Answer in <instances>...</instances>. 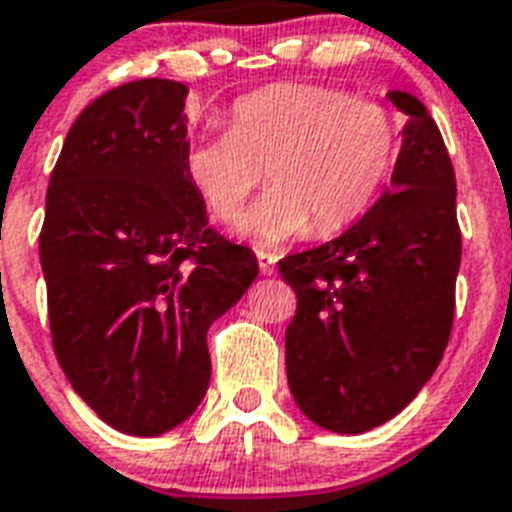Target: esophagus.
Returning a JSON list of instances; mask_svg holds the SVG:
<instances>
[{"mask_svg":"<svg viewBox=\"0 0 512 512\" xmlns=\"http://www.w3.org/2000/svg\"><path fill=\"white\" fill-rule=\"evenodd\" d=\"M256 261H259V272L266 274V277L277 272V266H274V259L269 256V253H259V256H256Z\"/></svg>","mask_w":512,"mask_h":512,"instance_id":"esophagus-1","label":"esophagus"}]
</instances>
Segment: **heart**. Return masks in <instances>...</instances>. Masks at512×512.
I'll return each instance as SVG.
<instances>
[{"label": "heart", "instance_id": "heart-1", "mask_svg": "<svg viewBox=\"0 0 512 512\" xmlns=\"http://www.w3.org/2000/svg\"><path fill=\"white\" fill-rule=\"evenodd\" d=\"M400 130L387 107L335 86L274 83L240 96L227 130L185 149V175L219 222H235L261 170L272 188L240 232L272 248L356 222L374 204L398 159Z\"/></svg>", "mask_w": 512, "mask_h": 512}]
</instances>
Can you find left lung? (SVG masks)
Masks as SVG:
<instances>
[{
	"label": "left lung",
	"mask_w": 512,
	"mask_h": 512,
	"mask_svg": "<svg viewBox=\"0 0 512 512\" xmlns=\"http://www.w3.org/2000/svg\"><path fill=\"white\" fill-rule=\"evenodd\" d=\"M387 99L408 114L392 190L340 238L280 261L298 295L285 332L287 384L298 408L337 434L398 416L429 382L453 329V162L416 96Z\"/></svg>",
	"instance_id": "obj_1"
}]
</instances>
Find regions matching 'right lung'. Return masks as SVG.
Returning a JSON list of instances; mask_svg holds the SVG:
<instances>
[{
    "label": "right lung",
    "instance_id": "obj_1",
    "mask_svg": "<svg viewBox=\"0 0 512 512\" xmlns=\"http://www.w3.org/2000/svg\"><path fill=\"white\" fill-rule=\"evenodd\" d=\"M188 86L143 78L67 133L38 238L49 327L73 390L117 432L183 424L211 379L206 332L259 274L209 227L185 175Z\"/></svg>",
    "mask_w": 512,
    "mask_h": 512
}]
</instances>
